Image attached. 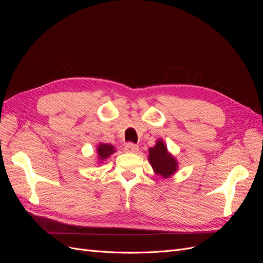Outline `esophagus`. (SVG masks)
<instances>
[{
    "mask_svg": "<svg viewBox=\"0 0 263 263\" xmlns=\"http://www.w3.org/2000/svg\"><path fill=\"white\" fill-rule=\"evenodd\" d=\"M125 150L127 151V153H133V154H136L137 151L139 150V147H138L137 145L133 144V142H128V144H127V145L125 146Z\"/></svg>",
    "mask_w": 263,
    "mask_h": 263,
    "instance_id": "esophagus-1",
    "label": "esophagus"
}]
</instances>
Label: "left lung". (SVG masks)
I'll use <instances>...</instances> for the list:
<instances>
[{
  "instance_id": "1",
  "label": "left lung",
  "mask_w": 263,
  "mask_h": 263,
  "mask_svg": "<svg viewBox=\"0 0 263 263\" xmlns=\"http://www.w3.org/2000/svg\"><path fill=\"white\" fill-rule=\"evenodd\" d=\"M148 160L156 174L164 179L173 176L178 170L177 159L169 153L161 139L157 140L155 147L149 148Z\"/></svg>"
}]
</instances>
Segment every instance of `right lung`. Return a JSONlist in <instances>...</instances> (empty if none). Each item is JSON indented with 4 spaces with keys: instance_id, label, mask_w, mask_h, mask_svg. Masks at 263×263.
I'll use <instances>...</instances> for the list:
<instances>
[{
    "instance_id": "add662e5",
    "label": "right lung",
    "mask_w": 263,
    "mask_h": 263,
    "mask_svg": "<svg viewBox=\"0 0 263 263\" xmlns=\"http://www.w3.org/2000/svg\"><path fill=\"white\" fill-rule=\"evenodd\" d=\"M99 160H105L110 155L115 153V147L109 144H100L97 148Z\"/></svg>"
}]
</instances>
